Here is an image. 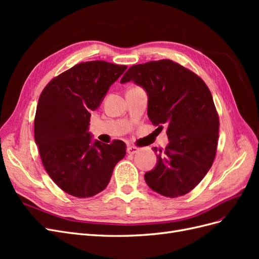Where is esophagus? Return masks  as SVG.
I'll use <instances>...</instances> for the list:
<instances>
[{"label":"esophagus","mask_w":259,"mask_h":259,"mask_svg":"<svg viewBox=\"0 0 259 259\" xmlns=\"http://www.w3.org/2000/svg\"><path fill=\"white\" fill-rule=\"evenodd\" d=\"M138 150H139V149L135 146H128L127 149H126V151H127L128 154H135V153L138 152Z\"/></svg>","instance_id":"34e87169"}]
</instances>
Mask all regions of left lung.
<instances>
[{
	"mask_svg": "<svg viewBox=\"0 0 259 259\" xmlns=\"http://www.w3.org/2000/svg\"><path fill=\"white\" fill-rule=\"evenodd\" d=\"M133 81L148 96V117L166 125L168 144L145 174L155 192L176 198L190 192L214 162L219 120L213 97L200 77L168 59L131 67L121 83ZM162 128V126H159Z\"/></svg>",
	"mask_w": 259,
	"mask_h": 259,
	"instance_id": "8db88e82",
	"label": "left lung"
}]
</instances>
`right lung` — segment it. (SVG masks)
I'll use <instances>...</instances> for the list:
<instances>
[{"label": "right lung", "mask_w": 259, "mask_h": 259, "mask_svg": "<svg viewBox=\"0 0 259 259\" xmlns=\"http://www.w3.org/2000/svg\"><path fill=\"white\" fill-rule=\"evenodd\" d=\"M126 68L103 60L82 62L53 79L38 98L34 139L42 163L54 183L73 197L103 191L126 154L122 140L103 144L89 131L91 113Z\"/></svg>", "instance_id": "add662e5"}]
</instances>
